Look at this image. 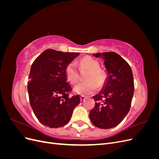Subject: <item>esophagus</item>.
Masks as SVG:
<instances>
[{
  "mask_svg": "<svg viewBox=\"0 0 159 159\" xmlns=\"http://www.w3.org/2000/svg\"><path fill=\"white\" fill-rule=\"evenodd\" d=\"M85 98H86L85 97L84 95H81V96H80V101H81V102H84V101H85Z\"/></svg>",
  "mask_w": 159,
  "mask_h": 159,
  "instance_id": "esophagus-1",
  "label": "esophagus"
}]
</instances>
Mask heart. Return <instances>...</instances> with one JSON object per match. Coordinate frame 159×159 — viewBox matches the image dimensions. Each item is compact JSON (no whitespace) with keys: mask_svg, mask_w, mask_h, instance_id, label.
<instances>
[{"mask_svg":"<svg viewBox=\"0 0 159 159\" xmlns=\"http://www.w3.org/2000/svg\"><path fill=\"white\" fill-rule=\"evenodd\" d=\"M81 66L85 67L89 71L85 76V81L79 83L74 88L75 93L82 95H88L92 94L97 90L98 84L99 87H102L106 79L105 72L100 69L99 62L91 57H85L80 61ZM65 74L66 78L71 84H75L78 81V72L77 70L76 64L74 62H70L67 65L65 69Z\"/></svg>","mask_w":159,"mask_h":159,"instance_id":"obj_1","label":"heart"}]
</instances>
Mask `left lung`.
<instances>
[{
  "label": "left lung",
  "mask_w": 159,
  "mask_h": 159,
  "mask_svg": "<svg viewBox=\"0 0 159 159\" xmlns=\"http://www.w3.org/2000/svg\"><path fill=\"white\" fill-rule=\"evenodd\" d=\"M93 56L104 61L108 75L103 89L93 96L95 104L89 118L95 127L111 129L123 121L131 108L133 75L129 64L117 53H97Z\"/></svg>",
  "instance_id": "8db88e82"
}]
</instances>
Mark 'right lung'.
<instances>
[{
	"label": "right lung",
	"instance_id": "1",
	"mask_svg": "<svg viewBox=\"0 0 159 159\" xmlns=\"http://www.w3.org/2000/svg\"><path fill=\"white\" fill-rule=\"evenodd\" d=\"M78 56L48 49L32 64L28 85L30 104L38 121L46 127L65 125L80 104L79 95L69 97L72 89L65 74L67 65Z\"/></svg>",
	"mask_w": 159,
	"mask_h": 159
}]
</instances>
